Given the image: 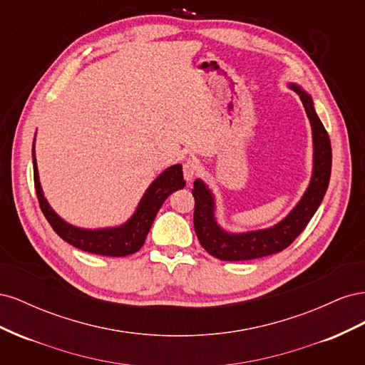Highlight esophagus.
<instances>
[{
  "mask_svg": "<svg viewBox=\"0 0 365 365\" xmlns=\"http://www.w3.org/2000/svg\"><path fill=\"white\" fill-rule=\"evenodd\" d=\"M200 169V163L196 161V158H187L182 164V173H184V180L185 181H192L195 178V175Z\"/></svg>",
  "mask_w": 365,
  "mask_h": 365,
  "instance_id": "34e87169",
  "label": "esophagus"
}]
</instances>
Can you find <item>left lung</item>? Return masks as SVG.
<instances>
[{
  "label": "left lung",
  "mask_w": 365,
  "mask_h": 365,
  "mask_svg": "<svg viewBox=\"0 0 365 365\" xmlns=\"http://www.w3.org/2000/svg\"><path fill=\"white\" fill-rule=\"evenodd\" d=\"M291 88L300 96L312 126L314 173L311 184H309L302 201L277 225L268 230L252 231V233L230 235L225 233L224 230H220L216 224L213 216L215 202L212 193H210L202 181L196 180L192 189L195 197V233L197 239H200L202 248L220 260H251L269 256V254H275L288 248L297 239V236L306 228L309 220H311V217L317 212L318 205L323 201L330 180V169H332L330 138L322 120L318 118L315 113L312 98L303 93L297 85H291Z\"/></svg>",
  "instance_id": "left-lung-1"
}]
</instances>
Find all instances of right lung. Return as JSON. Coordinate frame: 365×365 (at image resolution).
Here are the masks:
<instances>
[{
    "label": "right lung",
    "mask_w": 365,
    "mask_h": 365,
    "mask_svg": "<svg viewBox=\"0 0 365 365\" xmlns=\"http://www.w3.org/2000/svg\"><path fill=\"white\" fill-rule=\"evenodd\" d=\"M33 180H35L39 207L51 228L56 231V235L61 236L65 242H68L70 245L82 251L109 257H125L129 256V254L137 252L145 244L146 236L153 224V219H155L163 202L168 200L170 193L182 189L185 185L181 164H175L172 168L165 169L149 185V189L138 204L137 212L125 225L106 230H82L62 220L53 212L46 197H43L38 176L35 148H33Z\"/></svg>",
    "instance_id": "obj_1"
}]
</instances>
